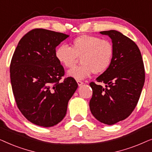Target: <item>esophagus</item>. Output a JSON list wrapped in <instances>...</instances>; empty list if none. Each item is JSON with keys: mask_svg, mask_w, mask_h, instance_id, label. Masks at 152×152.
<instances>
[{"mask_svg": "<svg viewBox=\"0 0 152 152\" xmlns=\"http://www.w3.org/2000/svg\"><path fill=\"white\" fill-rule=\"evenodd\" d=\"M77 82L79 86H82V85L83 84H84V82H83L82 81H80V80H77Z\"/></svg>", "mask_w": 152, "mask_h": 152, "instance_id": "esophagus-1", "label": "esophagus"}]
</instances>
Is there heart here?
Returning <instances> with one entry per match:
<instances>
[{
    "label": "heart",
    "instance_id": "1",
    "mask_svg": "<svg viewBox=\"0 0 152 152\" xmlns=\"http://www.w3.org/2000/svg\"><path fill=\"white\" fill-rule=\"evenodd\" d=\"M114 55L111 41L91 35H80L72 41L71 48L61 45L56 49L55 57L65 68H71L81 58L82 65L68 72L75 80H84L92 73L101 75L111 65Z\"/></svg>",
    "mask_w": 152,
    "mask_h": 152
}]
</instances>
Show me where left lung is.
Here are the masks:
<instances>
[{
  "instance_id": "1",
  "label": "left lung",
  "mask_w": 152,
  "mask_h": 152,
  "mask_svg": "<svg viewBox=\"0 0 152 152\" xmlns=\"http://www.w3.org/2000/svg\"><path fill=\"white\" fill-rule=\"evenodd\" d=\"M111 39L114 55L111 65L96 79L102 86L91 82L93 90L89 107L93 115L102 123L114 124L131 115L144 86V64L138 45L116 30L100 32Z\"/></svg>"
}]
</instances>
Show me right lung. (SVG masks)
I'll list each match as a JSON object with an SVG mask.
<instances>
[{"label":"right lung","mask_w":152,"mask_h":152,"mask_svg":"<svg viewBox=\"0 0 152 152\" xmlns=\"http://www.w3.org/2000/svg\"><path fill=\"white\" fill-rule=\"evenodd\" d=\"M69 35L36 28L22 37L12 56L10 80L16 105L32 123L50 127L65 117L77 88L55 57L56 47Z\"/></svg>","instance_id":"add662e5"}]
</instances>
